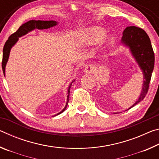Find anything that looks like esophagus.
Wrapping results in <instances>:
<instances>
[{"label":"esophagus","instance_id":"1","mask_svg":"<svg viewBox=\"0 0 159 159\" xmlns=\"http://www.w3.org/2000/svg\"><path fill=\"white\" fill-rule=\"evenodd\" d=\"M95 71V68H94V66L93 65H91V64H88V65H86L85 66V69H84V72L85 73H87V74H91L94 72Z\"/></svg>","mask_w":159,"mask_h":159}]
</instances>
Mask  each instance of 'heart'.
Wrapping results in <instances>:
<instances>
[{
	"instance_id": "b5f03b06",
	"label": "heart",
	"mask_w": 159,
	"mask_h": 159,
	"mask_svg": "<svg viewBox=\"0 0 159 159\" xmlns=\"http://www.w3.org/2000/svg\"><path fill=\"white\" fill-rule=\"evenodd\" d=\"M105 34V30L99 26H93L85 31L82 41L85 43L94 44L98 42ZM109 40L110 38H108Z\"/></svg>"
}]
</instances>
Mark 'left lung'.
<instances>
[{"mask_svg":"<svg viewBox=\"0 0 159 159\" xmlns=\"http://www.w3.org/2000/svg\"><path fill=\"white\" fill-rule=\"evenodd\" d=\"M121 41L130 48L132 55L139 64L144 75L142 93L135 103L128 109H130L143 100L148 92L154 67V52L149 37L143 29L137 26H130L126 27L123 33Z\"/></svg>","mask_w":159,"mask_h":159,"instance_id":"left-lung-1","label":"left lung"}]
</instances>
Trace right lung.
Instances as JSON below:
<instances>
[{
    "instance_id": "obj_1",
    "label": "right lung",
    "mask_w": 159,
    "mask_h": 159,
    "mask_svg": "<svg viewBox=\"0 0 159 159\" xmlns=\"http://www.w3.org/2000/svg\"><path fill=\"white\" fill-rule=\"evenodd\" d=\"M57 25V22L55 21H41V20H30L24 24V25H21L20 28L18 29V30L15 32L14 34L10 35L9 39L7 41L5 42V45L3 47V50H2V71H3L4 76L5 73V66H6L7 61L8 60L9 55H10V50H11L12 47L14 45L17 41H18L19 38L24 36L26 34H28L29 31H31L34 30L35 29H46L48 28L52 27L54 26H56ZM74 80H73L71 83V84L69 85V88H68V95H67V101L66 106L63 110L60 113L57 114V115H59L61 113H62L64 110L66 109L67 104H68V102L69 100V93H70V88L71 87V84ZM55 115V116H57Z\"/></svg>"
}]
</instances>
